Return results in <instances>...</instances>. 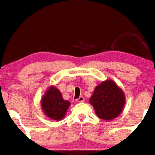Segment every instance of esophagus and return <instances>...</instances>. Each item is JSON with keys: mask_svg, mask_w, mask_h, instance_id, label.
<instances>
[{"mask_svg": "<svg viewBox=\"0 0 155 155\" xmlns=\"http://www.w3.org/2000/svg\"><path fill=\"white\" fill-rule=\"evenodd\" d=\"M84 101H85V99H84L83 96H80L79 98L77 100V101L78 102V103H82V102H83Z\"/></svg>", "mask_w": 155, "mask_h": 155, "instance_id": "esophagus-1", "label": "esophagus"}]
</instances>
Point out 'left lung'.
I'll return each mask as SVG.
<instances>
[{
  "label": "left lung",
  "instance_id": "8db88e82",
  "mask_svg": "<svg viewBox=\"0 0 155 155\" xmlns=\"http://www.w3.org/2000/svg\"><path fill=\"white\" fill-rule=\"evenodd\" d=\"M90 103L97 116L109 121L122 113L126 103L125 94L114 81L106 80L96 86L90 98Z\"/></svg>",
  "mask_w": 155,
  "mask_h": 155
}]
</instances>
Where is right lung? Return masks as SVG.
Instances as JSON below:
<instances>
[{"instance_id":"right-lung-1","label":"right lung","mask_w":155,"mask_h":155,"mask_svg":"<svg viewBox=\"0 0 155 155\" xmlns=\"http://www.w3.org/2000/svg\"><path fill=\"white\" fill-rule=\"evenodd\" d=\"M42 111L48 118L52 120H62L70 105V101H65L57 87L51 85L41 99Z\"/></svg>"}]
</instances>
